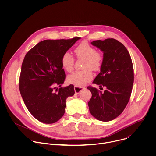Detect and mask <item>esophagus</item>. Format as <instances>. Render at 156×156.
I'll return each mask as SVG.
<instances>
[{"instance_id": "esophagus-1", "label": "esophagus", "mask_w": 156, "mask_h": 156, "mask_svg": "<svg viewBox=\"0 0 156 156\" xmlns=\"http://www.w3.org/2000/svg\"><path fill=\"white\" fill-rule=\"evenodd\" d=\"M84 89V87H77V86H75L74 87V90H75V92L76 94H79L81 91H83Z\"/></svg>"}]
</instances>
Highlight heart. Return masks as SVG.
Segmentation results:
<instances>
[{
    "label": "heart",
    "mask_w": 156,
    "mask_h": 156,
    "mask_svg": "<svg viewBox=\"0 0 156 156\" xmlns=\"http://www.w3.org/2000/svg\"><path fill=\"white\" fill-rule=\"evenodd\" d=\"M75 53L77 57L84 58L82 71H76L69 75L67 77L69 83L77 87H81L90 81L93 76L91 70L98 71L100 69L102 62V55L89 44L83 41L75 49ZM61 63L63 69L66 72H71L73 69L74 58L68 52H65L61 58Z\"/></svg>",
    "instance_id": "b5f03b06"
}]
</instances>
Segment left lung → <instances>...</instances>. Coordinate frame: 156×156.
Segmentation results:
<instances>
[{"label":"left lung","mask_w":156,"mask_h":156,"mask_svg":"<svg viewBox=\"0 0 156 156\" xmlns=\"http://www.w3.org/2000/svg\"><path fill=\"white\" fill-rule=\"evenodd\" d=\"M91 43L103 52L101 72L93 83L105 86L106 90L102 93L88 86L92 97L87 104L94 117L108 122L119 116L129 101L134 81L133 63L126 48L115 39Z\"/></svg>","instance_id":"8db88e82"}]
</instances>
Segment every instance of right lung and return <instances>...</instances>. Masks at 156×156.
Segmentation results:
<instances>
[{
  "label": "right lung",
  "instance_id": "obj_1",
  "mask_svg": "<svg viewBox=\"0 0 156 156\" xmlns=\"http://www.w3.org/2000/svg\"><path fill=\"white\" fill-rule=\"evenodd\" d=\"M80 39L44 40L24 58L20 76V94L29 112L42 123L59 120L65 113L66 99L75 94L72 84L61 87L65 79L61 58ZM57 85L61 87L58 92Z\"/></svg>",
  "mask_w": 156,
  "mask_h": 156
}]
</instances>
